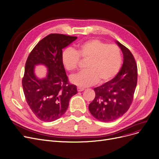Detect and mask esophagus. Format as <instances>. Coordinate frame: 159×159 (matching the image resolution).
I'll return each mask as SVG.
<instances>
[{
	"label": "esophagus",
	"instance_id": "1",
	"mask_svg": "<svg viewBox=\"0 0 159 159\" xmlns=\"http://www.w3.org/2000/svg\"><path fill=\"white\" fill-rule=\"evenodd\" d=\"M83 90H84V88H80V87H78V88H77V91H78L79 92H82Z\"/></svg>",
	"mask_w": 159,
	"mask_h": 159
}]
</instances>
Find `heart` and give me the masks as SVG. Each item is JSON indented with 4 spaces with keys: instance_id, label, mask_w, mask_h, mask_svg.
Instances as JSON below:
<instances>
[{
    "instance_id": "b5f03b06",
    "label": "heart",
    "mask_w": 159,
    "mask_h": 159,
    "mask_svg": "<svg viewBox=\"0 0 159 159\" xmlns=\"http://www.w3.org/2000/svg\"><path fill=\"white\" fill-rule=\"evenodd\" d=\"M79 57L88 59L87 70L73 76L71 81L80 87L105 83L118 73L122 63L120 48L116 45H108L103 41L93 39L78 45L76 51L67 47L61 52V62L66 70L73 72L77 70Z\"/></svg>"
}]
</instances>
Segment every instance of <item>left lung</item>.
Here are the masks:
<instances>
[{"label": "left lung", "mask_w": 159, "mask_h": 159, "mask_svg": "<svg viewBox=\"0 0 159 159\" xmlns=\"http://www.w3.org/2000/svg\"><path fill=\"white\" fill-rule=\"evenodd\" d=\"M123 55V63L116 77L94 88L95 97L89 105L92 115L102 122L112 121L121 117L132 103L137 84L138 70L133 54L116 41Z\"/></svg>", "instance_id": "obj_1"}]
</instances>
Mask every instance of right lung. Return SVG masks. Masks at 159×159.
Returning <instances> with one entry per match:
<instances>
[{
	"label": "right lung",
	"mask_w": 159,
	"mask_h": 159,
	"mask_svg": "<svg viewBox=\"0 0 159 159\" xmlns=\"http://www.w3.org/2000/svg\"><path fill=\"white\" fill-rule=\"evenodd\" d=\"M77 37L51 34L39 41L27 58L22 85L26 101L33 113L41 121L58 120L66 112L77 87L68 82L61 62V52ZM48 68L46 77L39 79L34 73L36 65Z\"/></svg>",
	"instance_id": "right-lung-1"
}]
</instances>
